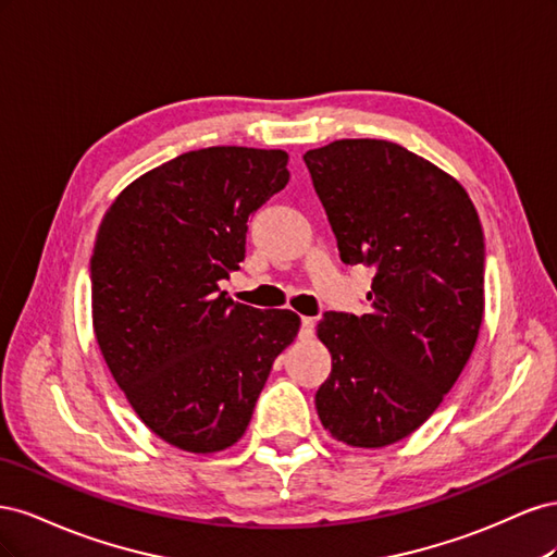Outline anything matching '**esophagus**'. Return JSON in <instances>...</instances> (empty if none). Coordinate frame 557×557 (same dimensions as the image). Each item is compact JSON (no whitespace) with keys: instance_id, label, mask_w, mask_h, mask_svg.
<instances>
[{"instance_id":"34e87169","label":"esophagus","mask_w":557,"mask_h":557,"mask_svg":"<svg viewBox=\"0 0 557 557\" xmlns=\"http://www.w3.org/2000/svg\"><path fill=\"white\" fill-rule=\"evenodd\" d=\"M313 327H315V320L313 318H301V325H299V336L301 339H309V336H313Z\"/></svg>"}]
</instances>
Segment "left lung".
Listing matches in <instances>:
<instances>
[{
	"label": "left lung",
	"mask_w": 557,
	"mask_h": 557,
	"mask_svg": "<svg viewBox=\"0 0 557 557\" xmlns=\"http://www.w3.org/2000/svg\"><path fill=\"white\" fill-rule=\"evenodd\" d=\"M305 162L342 260L376 272L369 313L318 323L332 372L315 409L334 440L381 448L425 423L474 350L481 221L458 181L399 144L342 139Z\"/></svg>",
	"instance_id": "left-lung-1"
}]
</instances>
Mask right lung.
<instances>
[{
    "label": "right lung",
    "mask_w": 557,
    "mask_h": 557,
    "mask_svg": "<svg viewBox=\"0 0 557 557\" xmlns=\"http://www.w3.org/2000/svg\"><path fill=\"white\" fill-rule=\"evenodd\" d=\"M288 153L211 146L115 197L90 258L99 350L132 409L188 453L237 444L299 315L234 305L248 218L288 183Z\"/></svg>",
    "instance_id": "obj_1"
}]
</instances>
